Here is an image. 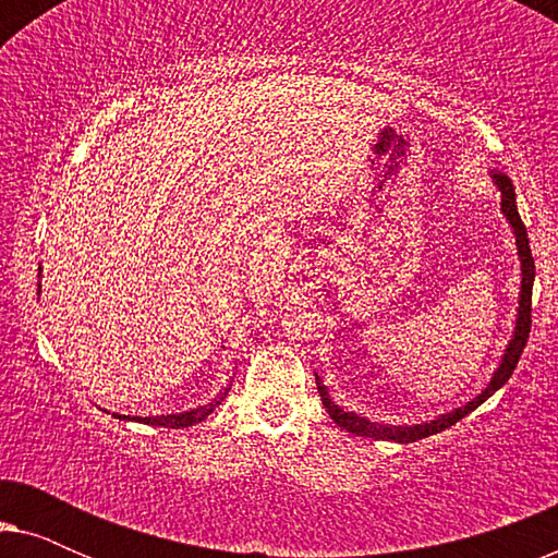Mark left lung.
Wrapping results in <instances>:
<instances>
[{
	"label": "left lung",
	"mask_w": 558,
	"mask_h": 558,
	"mask_svg": "<svg viewBox=\"0 0 558 558\" xmlns=\"http://www.w3.org/2000/svg\"><path fill=\"white\" fill-rule=\"evenodd\" d=\"M493 185L498 187L500 193V213L502 218L508 220L510 231H513L515 239V251H518V262H521V292H518V307H515V323H513V335H510L506 350H502L498 368L493 371L487 386L480 391L475 399H470L462 407H457L452 411H445V414L429 418V422H418V424H384V422H373V418L357 414V411H350L345 407H340L338 401L330 396V388L323 384V378L317 376V391L323 396V403L327 409V414L332 416V422L348 429L350 434H357V437H368V439H386V441H401V445H409V441H418L424 437H432V434H439L449 429V426L460 422L475 411L480 403H485L490 396L498 391V388L506 386V380L513 376L518 357H521L525 340H529L531 332V289H533V279H536V266H533V256H531V246H529V233H525V226L521 216H518V203H515V187L513 180L508 178L506 172L490 170Z\"/></svg>",
	"instance_id": "8db88e82"
}]
</instances>
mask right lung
Wrapping results in <instances>:
<instances>
[{"label":"right lung","mask_w":558,"mask_h":558,"mask_svg":"<svg viewBox=\"0 0 558 558\" xmlns=\"http://www.w3.org/2000/svg\"><path fill=\"white\" fill-rule=\"evenodd\" d=\"M40 279V277H37ZM40 287L37 284V294H40ZM226 391L218 393V399H213L210 403H205V407H195V409H187V411H178V414H157V416H126V414H113L121 422H136V424H151V426H167V429H180V426H193L197 422H203V418H208L216 407H220V401L226 399Z\"/></svg>","instance_id":"add662e5"}]
</instances>
